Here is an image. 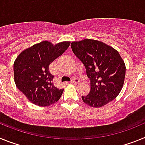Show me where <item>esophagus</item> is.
Masks as SVG:
<instances>
[{
    "mask_svg": "<svg viewBox=\"0 0 145 145\" xmlns=\"http://www.w3.org/2000/svg\"><path fill=\"white\" fill-rule=\"evenodd\" d=\"M80 80H79L78 78H72L71 80V83L72 84H79L80 83Z\"/></svg>",
    "mask_w": 145,
    "mask_h": 145,
    "instance_id": "obj_1",
    "label": "esophagus"
}]
</instances>
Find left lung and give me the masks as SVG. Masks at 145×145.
Returning a JSON list of instances; mask_svg holds the SVG:
<instances>
[{
	"mask_svg": "<svg viewBox=\"0 0 145 145\" xmlns=\"http://www.w3.org/2000/svg\"><path fill=\"white\" fill-rule=\"evenodd\" d=\"M74 54L84 63L91 91L84 103L101 107L117 97L124 84L125 65L118 52L103 42L84 39L71 43Z\"/></svg>",
	"mask_w": 145,
	"mask_h": 145,
	"instance_id": "left-lung-1",
	"label": "left lung"
}]
</instances>
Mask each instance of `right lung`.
I'll return each mask as SVG.
<instances>
[{
	"instance_id": "obj_1",
	"label": "right lung",
	"mask_w": 145,
	"mask_h": 145,
	"mask_svg": "<svg viewBox=\"0 0 145 145\" xmlns=\"http://www.w3.org/2000/svg\"><path fill=\"white\" fill-rule=\"evenodd\" d=\"M70 41L53 45L47 40L33 45L19 54L14 63V82L29 102L46 107L57 102L64 89L55 87L50 64L70 46Z\"/></svg>"
}]
</instances>
